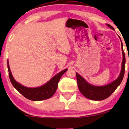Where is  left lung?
Segmentation results:
<instances>
[{"mask_svg": "<svg viewBox=\"0 0 129 129\" xmlns=\"http://www.w3.org/2000/svg\"><path fill=\"white\" fill-rule=\"evenodd\" d=\"M106 25L114 30V28L110 24H106ZM120 39L121 40L120 38ZM121 45L123 54V60L122 63H121V72L119 77L116 80L113 81L112 82L105 86H94L89 83L87 82H86V80L83 77L81 76L77 73H76V74L77 85H78L79 90H80L81 93L86 98L92 100H98V101L105 100L107 98H109L115 91V90L117 89L118 86L120 84L121 81L123 79V77H124L125 70L124 67L125 63H126V57H125L124 52L123 51V43L121 40Z\"/></svg>", "mask_w": 129, "mask_h": 129, "instance_id": "obj_1", "label": "left lung"}]
</instances>
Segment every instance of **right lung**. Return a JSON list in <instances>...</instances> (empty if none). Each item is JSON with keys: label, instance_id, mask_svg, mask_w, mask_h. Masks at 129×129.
<instances>
[{"label": "right lung", "instance_id": "add662e5", "mask_svg": "<svg viewBox=\"0 0 129 129\" xmlns=\"http://www.w3.org/2000/svg\"><path fill=\"white\" fill-rule=\"evenodd\" d=\"M8 68L10 82L13 87L22 94L24 98L33 101H40L47 99L53 96L56 92L60 79L62 75L68 70V69L62 70L57 75L54 76L50 80L45 84L38 87H27L17 82L15 80L10 69L9 61L8 60Z\"/></svg>", "mask_w": 129, "mask_h": 129}]
</instances>
